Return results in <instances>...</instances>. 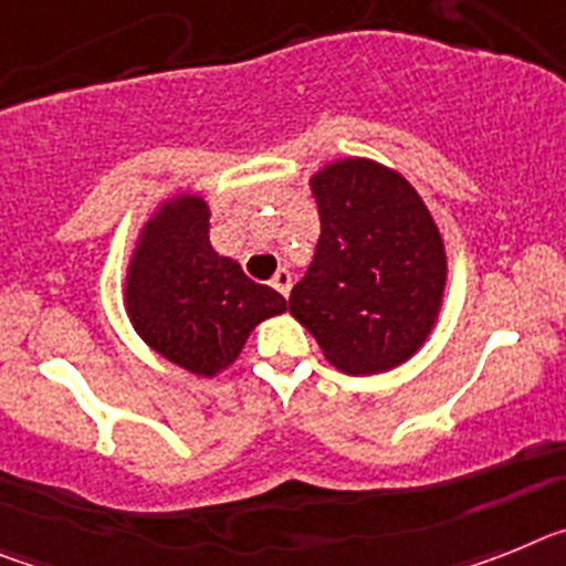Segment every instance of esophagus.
Segmentation results:
<instances>
[{
    "instance_id": "esophagus-1",
    "label": "esophagus",
    "mask_w": 566,
    "mask_h": 566,
    "mask_svg": "<svg viewBox=\"0 0 566 566\" xmlns=\"http://www.w3.org/2000/svg\"><path fill=\"white\" fill-rule=\"evenodd\" d=\"M272 289H277V292L286 297L289 289H292V272H289V269H277V274L272 277Z\"/></svg>"
}]
</instances>
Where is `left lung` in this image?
<instances>
[{"label":"left lung","instance_id":"obj_1","mask_svg":"<svg viewBox=\"0 0 566 566\" xmlns=\"http://www.w3.org/2000/svg\"><path fill=\"white\" fill-rule=\"evenodd\" d=\"M319 240L289 312L348 377L408 363L431 337L448 286V252L405 175L348 155L308 178Z\"/></svg>","mask_w":566,"mask_h":566}]
</instances>
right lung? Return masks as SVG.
<instances>
[{"label": "right lung", "mask_w": 566, "mask_h": 566, "mask_svg": "<svg viewBox=\"0 0 566 566\" xmlns=\"http://www.w3.org/2000/svg\"><path fill=\"white\" fill-rule=\"evenodd\" d=\"M209 203L172 192L153 209L133 243L124 308L149 352L195 377H218L249 334L289 303L243 274L209 243Z\"/></svg>", "instance_id": "1"}]
</instances>
